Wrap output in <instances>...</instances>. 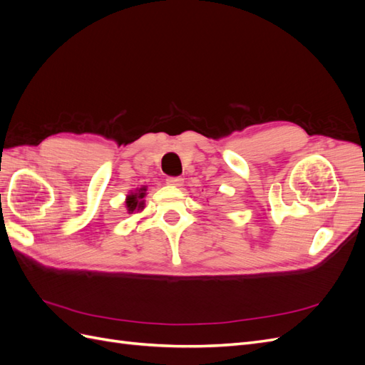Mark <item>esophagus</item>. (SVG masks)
Here are the masks:
<instances>
[{"mask_svg":"<svg viewBox=\"0 0 365 365\" xmlns=\"http://www.w3.org/2000/svg\"><path fill=\"white\" fill-rule=\"evenodd\" d=\"M165 181H168L169 185H175V187L182 185V178H180V176H169V178Z\"/></svg>","mask_w":365,"mask_h":365,"instance_id":"esophagus-1","label":"esophagus"}]
</instances>
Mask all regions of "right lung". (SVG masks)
Here are the masks:
<instances>
[{"label":"right lung","mask_w":365,"mask_h":365,"mask_svg":"<svg viewBox=\"0 0 365 365\" xmlns=\"http://www.w3.org/2000/svg\"><path fill=\"white\" fill-rule=\"evenodd\" d=\"M145 195H146V187H140L134 192H130L126 197V208L128 213L140 212V210L145 208Z\"/></svg>","instance_id":"obj_1"}]
</instances>
